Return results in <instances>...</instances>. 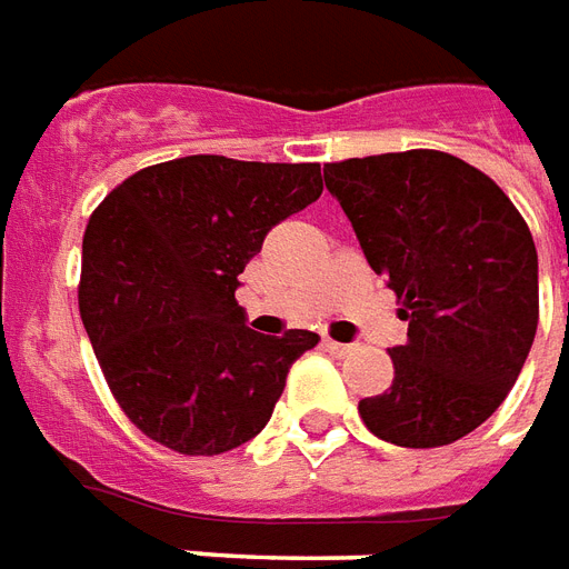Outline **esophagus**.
<instances>
[{
    "label": "esophagus",
    "mask_w": 569,
    "mask_h": 569,
    "mask_svg": "<svg viewBox=\"0 0 569 569\" xmlns=\"http://www.w3.org/2000/svg\"><path fill=\"white\" fill-rule=\"evenodd\" d=\"M322 343H326L328 352H331V356H338V359H343V356H352V352H356V343H338V340H331V338H326Z\"/></svg>",
    "instance_id": "obj_1"
}]
</instances>
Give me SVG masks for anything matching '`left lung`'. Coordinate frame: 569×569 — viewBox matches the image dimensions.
<instances>
[{"label": "left lung", "mask_w": 569, "mask_h": 569, "mask_svg": "<svg viewBox=\"0 0 569 569\" xmlns=\"http://www.w3.org/2000/svg\"><path fill=\"white\" fill-rule=\"evenodd\" d=\"M326 187L407 322L389 349L395 380L359 401L361 419L386 443H456L503 403L531 352L540 286L528 222L488 174L440 150L331 162Z\"/></svg>", "instance_id": "left-lung-1"}]
</instances>
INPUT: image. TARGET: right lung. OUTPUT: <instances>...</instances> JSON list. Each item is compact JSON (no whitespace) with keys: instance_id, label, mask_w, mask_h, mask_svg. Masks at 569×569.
I'll return each instance as SVG.
<instances>
[{"instance_id":"1","label":"right lung","mask_w":569,"mask_h":569,"mask_svg":"<svg viewBox=\"0 0 569 569\" xmlns=\"http://www.w3.org/2000/svg\"><path fill=\"white\" fill-rule=\"evenodd\" d=\"M322 196L317 162L183 156L141 168L83 231L78 305L113 398L150 440L220 456L262 431L319 335L268 338L234 301L264 234Z\"/></svg>"}]
</instances>
